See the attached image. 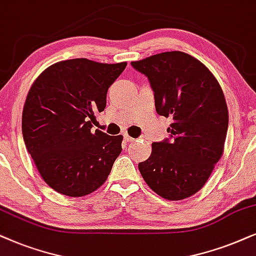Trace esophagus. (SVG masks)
<instances>
[{
	"instance_id": "obj_1",
	"label": "esophagus",
	"mask_w": 256,
	"mask_h": 256,
	"mask_svg": "<svg viewBox=\"0 0 256 256\" xmlns=\"http://www.w3.org/2000/svg\"><path fill=\"white\" fill-rule=\"evenodd\" d=\"M124 139H125V142H134V139L132 138V137H130V136H128V134H125V136H124Z\"/></svg>"
}]
</instances>
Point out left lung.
<instances>
[{
  "label": "left lung",
  "mask_w": 256,
  "mask_h": 256,
  "mask_svg": "<svg viewBox=\"0 0 256 256\" xmlns=\"http://www.w3.org/2000/svg\"><path fill=\"white\" fill-rule=\"evenodd\" d=\"M131 64L148 78L158 114L172 118L170 139L153 142L139 171L164 199H186L202 188L224 153L228 108L222 88L207 66L182 51Z\"/></svg>",
  "instance_id": "obj_1"
}]
</instances>
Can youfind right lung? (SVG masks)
<instances>
[{"instance_id":"add662e5","label":"right lung","mask_w":256,"mask_h":256,"mask_svg":"<svg viewBox=\"0 0 256 256\" xmlns=\"http://www.w3.org/2000/svg\"><path fill=\"white\" fill-rule=\"evenodd\" d=\"M128 66L86 58L46 68L34 82L22 114L26 148L46 185L84 196L103 185L122 152V136L91 131L108 88Z\"/></svg>"}]
</instances>
